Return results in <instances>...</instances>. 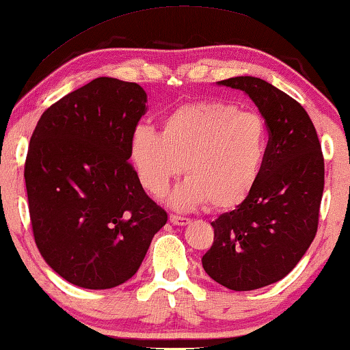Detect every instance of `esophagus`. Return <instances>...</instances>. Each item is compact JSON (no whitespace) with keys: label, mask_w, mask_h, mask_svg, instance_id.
Listing matches in <instances>:
<instances>
[{"label":"esophagus","mask_w":350,"mask_h":350,"mask_svg":"<svg viewBox=\"0 0 350 350\" xmlns=\"http://www.w3.org/2000/svg\"><path fill=\"white\" fill-rule=\"evenodd\" d=\"M169 219L174 226H187L191 222L189 217H183V216H178V215H170Z\"/></svg>","instance_id":"esophagus-1"}]
</instances>
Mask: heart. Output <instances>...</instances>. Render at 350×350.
Masks as SVG:
<instances>
[{"mask_svg":"<svg viewBox=\"0 0 350 350\" xmlns=\"http://www.w3.org/2000/svg\"><path fill=\"white\" fill-rule=\"evenodd\" d=\"M268 126L259 113L240 112L222 100H199L175 109L163 133L139 124L129 140V159L146 191L163 196L183 170L187 178L169 196V204L191 210L208 204L230 210L257 185L268 153Z\"/></svg>","mask_w":350,"mask_h":350,"instance_id":"obj_1","label":"heart"}]
</instances>
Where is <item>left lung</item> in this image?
Returning <instances> with one entry per match:
<instances>
[{
    "label": "left lung",
    "mask_w": 350,
    "mask_h": 350,
    "mask_svg": "<svg viewBox=\"0 0 350 350\" xmlns=\"http://www.w3.org/2000/svg\"><path fill=\"white\" fill-rule=\"evenodd\" d=\"M240 90L268 126V153L250 197L211 222L215 241L202 265L230 291H254L287 276L316 237L323 192V156L306 110L257 77L216 82Z\"/></svg>",
    "instance_id": "1"
}]
</instances>
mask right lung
<instances>
[{
    "label": "right lung",
    "mask_w": 350,
    "mask_h": 350,
    "mask_svg": "<svg viewBox=\"0 0 350 350\" xmlns=\"http://www.w3.org/2000/svg\"><path fill=\"white\" fill-rule=\"evenodd\" d=\"M146 109L140 85L99 77L38 121L25 164L29 217L40 256L70 284H123L165 226L167 213L128 163Z\"/></svg>",
    "instance_id": "1"
}]
</instances>
